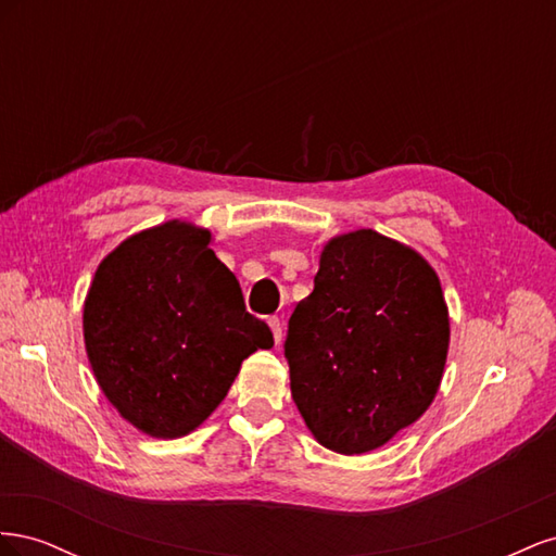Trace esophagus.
<instances>
[{
    "mask_svg": "<svg viewBox=\"0 0 556 556\" xmlns=\"http://www.w3.org/2000/svg\"><path fill=\"white\" fill-rule=\"evenodd\" d=\"M268 327H271V331H274V339H276V345H280V341H282V323H280V317H268Z\"/></svg>",
    "mask_w": 556,
    "mask_h": 556,
    "instance_id": "34e87169",
    "label": "esophagus"
}]
</instances>
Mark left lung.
Listing matches in <instances>:
<instances>
[{
	"mask_svg": "<svg viewBox=\"0 0 556 556\" xmlns=\"http://www.w3.org/2000/svg\"><path fill=\"white\" fill-rule=\"evenodd\" d=\"M447 343L433 268L374 229L343 233L323 250L315 288L290 317L292 399L325 447L376 450L431 406Z\"/></svg>",
	"mask_w": 556,
	"mask_h": 556,
	"instance_id": "left-lung-1",
	"label": "left lung"
}]
</instances>
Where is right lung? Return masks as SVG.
<instances>
[{
  "label": "right lung",
  "instance_id": "1",
  "mask_svg": "<svg viewBox=\"0 0 556 556\" xmlns=\"http://www.w3.org/2000/svg\"><path fill=\"white\" fill-rule=\"evenodd\" d=\"M211 233L166 223L99 264L83 308L99 387L127 422L178 439L217 408L255 350L274 348L245 311L241 285L208 248Z\"/></svg>",
  "mask_w": 556,
  "mask_h": 556
}]
</instances>
